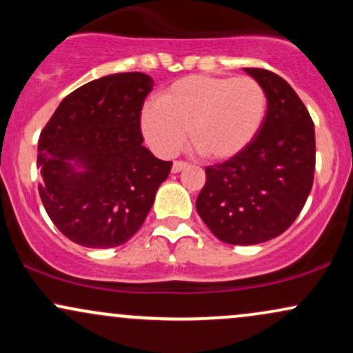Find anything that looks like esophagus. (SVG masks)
<instances>
[{
    "label": "esophagus",
    "mask_w": 353,
    "mask_h": 353,
    "mask_svg": "<svg viewBox=\"0 0 353 353\" xmlns=\"http://www.w3.org/2000/svg\"><path fill=\"white\" fill-rule=\"evenodd\" d=\"M185 168H188V163H182V161H176V163L172 164V172L177 174V172L184 171Z\"/></svg>",
    "instance_id": "obj_1"
}]
</instances>
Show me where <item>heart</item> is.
<instances>
[{"mask_svg": "<svg viewBox=\"0 0 353 353\" xmlns=\"http://www.w3.org/2000/svg\"><path fill=\"white\" fill-rule=\"evenodd\" d=\"M269 98L250 76H188L145 104L141 129L161 156H174L188 139L202 157L229 161L257 139L264 128Z\"/></svg>", "mask_w": 353, "mask_h": 353, "instance_id": "heart-1", "label": "heart"}]
</instances>
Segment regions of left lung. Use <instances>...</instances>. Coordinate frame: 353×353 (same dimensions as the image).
Wrapping results in <instances>:
<instances>
[{
  "label": "left lung",
  "mask_w": 353,
  "mask_h": 353,
  "mask_svg": "<svg viewBox=\"0 0 353 353\" xmlns=\"http://www.w3.org/2000/svg\"><path fill=\"white\" fill-rule=\"evenodd\" d=\"M244 71L264 86L269 109L261 134L244 152L205 168L196 209L217 239L254 245L292 225L314 184L315 131L290 84L259 68Z\"/></svg>",
  "instance_id": "left-lung-1"
}]
</instances>
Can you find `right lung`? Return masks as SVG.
I'll return each instance as SVG.
<instances>
[{
    "mask_svg": "<svg viewBox=\"0 0 353 353\" xmlns=\"http://www.w3.org/2000/svg\"><path fill=\"white\" fill-rule=\"evenodd\" d=\"M144 72L94 79L66 96L38 143L39 196L52 224L91 249L128 242L148 217L172 163L143 145Z\"/></svg>",
    "mask_w": 353,
    "mask_h": 353,
    "instance_id": "obj_1",
    "label": "right lung"
}]
</instances>
